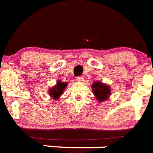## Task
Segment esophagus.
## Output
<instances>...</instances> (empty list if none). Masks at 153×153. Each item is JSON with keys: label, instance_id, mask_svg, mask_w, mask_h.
Wrapping results in <instances>:
<instances>
[{"label": "esophagus", "instance_id": "1", "mask_svg": "<svg viewBox=\"0 0 153 153\" xmlns=\"http://www.w3.org/2000/svg\"><path fill=\"white\" fill-rule=\"evenodd\" d=\"M83 80V76H79L76 77V81L78 82H82Z\"/></svg>", "mask_w": 153, "mask_h": 153}]
</instances>
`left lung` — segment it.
I'll list each match as a JSON object with an SVG mask.
<instances>
[{
	"label": "left lung",
	"instance_id": "1",
	"mask_svg": "<svg viewBox=\"0 0 153 153\" xmlns=\"http://www.w3.org/2000/svg\"><path fill=\"white\" fill-rule=\"evenodd\" d=\"M92 88L94 94L99 101H105L108 98V95L111 94L109 86L103 84L100 82H95L92 85Z\"/></svg>",
	"mask_w": 153,
	"mask_h": 153
}]
</instances>
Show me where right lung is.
I'll return each instance as SVG.
<instances>
[{
	"instance_id": "obj_1",
	"label": "right lung",
	"mask_w": 153,
	"mask_h": 153,
	"mask_svg": "<svg viewBox=\"0 0 153 153\" xmlns=\"http://www.w3.org/2000/svg\"><path fill=\"white\" fill-rule=\"evenodd\" d=\"M66 86H67V84L66 83H61V81H59L56 87H53V88L49 90V95L54 100H57L59 97V96L62 94V92L66 87Z\"/></svg>"
}]
</instances>
